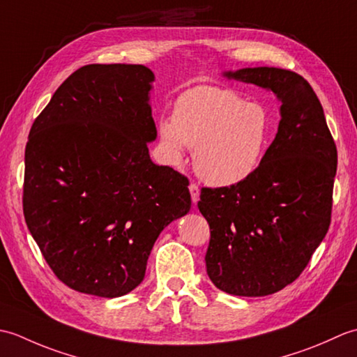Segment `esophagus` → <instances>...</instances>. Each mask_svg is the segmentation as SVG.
Masks as SVG:
<instances>
[{
  "instance_id": "1",
  "label": "esophagus",
  "mask_w": 357,
  "mask_h": 357,
  "mask_svg": "<svg viewBox=\"0 0 357 357\" xmlns=\"http://www.w3.org/2000/svg\"><path fill=\"white\" fill-rule=\"evenodd\" d=\"M188 190H190V195H192V201L193 204H196L199 201V187L196 185L195 183H192L190 185H188Z\"/></svg>"
}]
</instances>
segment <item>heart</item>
Segmentation results:
<instances>
[{
  "mask_svg": "<svg viewBox=\"0 0 357 357\" xmlns=\"http://www.w3.org/2000/svg\"><path fill=\"white\" fill-rule=\"evenodd\" d=\"M159 133L167 155L179 162L184 146L195 149L193 165L206 183L227 187L252 176L267 153L271 118L259 102L233 89L199 86L179 98L173 119Z\"/></svg>",
  "mask_w": 357,
  "mask_h": 357,
  "instance_id": "heart-1",
  "label": "heart"
}]
</instances>
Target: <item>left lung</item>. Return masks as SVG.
Returning <instances> with one entry per match:
<instances>
[{
	"mask_svg": "<svg viewBox=\"0 0 357 357\" xmlns=\"http://www.w3.org/2000/svg\"><path fill=\"white\" fill-rule=\"evenodd\" d=\"M225 75L275 92L282 118L252 176L201 190L198 208L210 227L207 275L229 294L267 296L301 276L328 231L337 149L301 75L276 67Z\"/></svg>",
	"mask_w": 357,
	"mask_h": 357,
	"instance_id": "8db88e82",
	"label": "left lung"
}]
</instances>
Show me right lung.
I'll return each mask as SVG.
<instances>
[{
  "label": "right lung",
  "instance_id": "right-lung-1",
  "mask_svg": "<svg viewBox=\"0 0 357 357\" xmlns=\"http://www.w3.org/2000/svg\"><path fill=\"white\" fill-rule=\"evenodd\" d=\"M153 78L141 64L81 67L30 128L22 211L45 262L75 291L130 293L159 233L192 207L188 179L149 155Z\"/></svg>",
  "mask_w": 357,
  "mask_h": 357
}]
</instances>
